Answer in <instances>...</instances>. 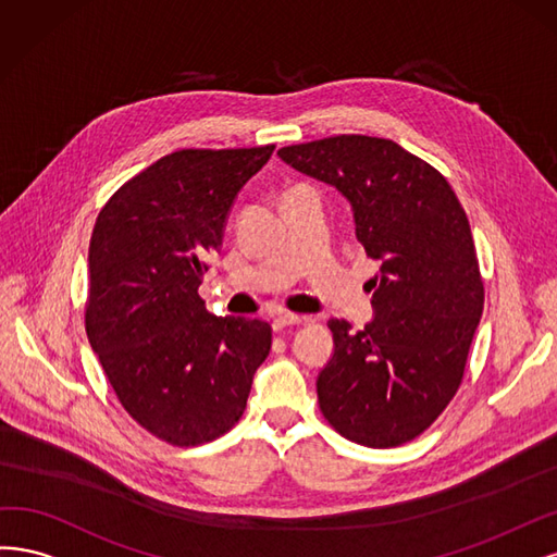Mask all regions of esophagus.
I'll list each match as a JSON object with an SVG mask.
<instances>
[{"label": "esophagus", "instance_id": "34e87169", "mask_svg": "<svg viewBox=\"0 0 557 557\" xmlns=\"http://www.w3.org/2000/svg\"><path fill=\"white\" fill-rule=\"evenodd\" d=\"M300 321H305V317L282 310V312H277V314H275V319H273V326L280 331V329H286V326H296V324H300Z\"/></svg>", "mask_w": 557, "mask_h": 557}]
</instances>
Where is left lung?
Wrapping results in <instances>:
<instances>
[{
  "mask_svg": "<svg viewBox=\"0 0 557 557\" xmlns=\"http://www.w3.org/2000/svg\"><path fill=\"white\" fill-rule=\"evenodd\" d=\"M351 203L356 238L380 261L372 321L331 319L335 351L317 376L319 409L372 448L419 437L462 382L483 312L468 214L446 177L388 138L343 134L277 150Z\"/></svg>",
  "mask_w": 557,
  "mask_h": 557,
  "instance_id": "8db88e82",
  "label": "left lung"
}]
</instances>
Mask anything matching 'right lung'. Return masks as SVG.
Masks as SVG:
<instances>
[{"mask_svg":"<svg viewBox=\"0 0 557 557\" xmlns=\"http://www.w3.org/2000/svg\"><path fill=\"white\" fill-rule=\"evenodd\" d=\"M275 146L177 150L124 183L89 240L87 339L129 417L173 446L218 440L243 417L273 329L214 317L199 284L243 185Z\"/></svg>","mask_w":557,"mask_h":557,"instance_id":"add662e5","label":"right lung"}]
</instances>
